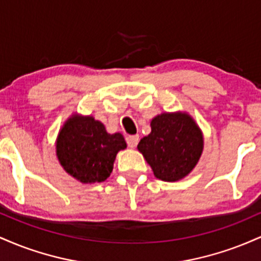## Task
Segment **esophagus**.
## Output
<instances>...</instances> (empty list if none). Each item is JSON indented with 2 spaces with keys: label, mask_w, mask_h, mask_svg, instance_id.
<instances>
[{
  "label": "esophagus",
  "mask_w": 261,
  "mask_h": 261,
  "mask_svg": "<svg viewBox=\"0 0 261 261\" xmlns=\"http://www.w3.org/2000/svg\"><path fill=\"white\" fill-rule=\"evenodd\" d=\"M139 135H133V136H127L126 137V142H127V146L130 148H135L137 146V143H139Z\"/></svg>",
  "instance_id": "esophagus-1"
}]
</instances>
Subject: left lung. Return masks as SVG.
Instances as JSON below:
<instances>
[{
    "instance_id": "8db88e82",
    "label": "left lung",
    "mask_w": 261,
    "mask_h": 261,
    "mask_svg": "<svg viewBox=\"0 0 261 261\" xmlns=\"http://www.w3.org/2000/svg\"><path fill=\"white\" fill-rule=\"evenodd\" d=\"M155 178L178 181L191 173L203 151V135L185 112L162 113L151 120V133L137 145Z\"/></svg>"
}]
</instances>
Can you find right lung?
I'll return each instance as SVG.
<instances>
[{
	"mask_svg": "<svg viewBox=\"0 0 261 261\" xmlns=\"http://www.w3.org/2000/svg\"><path fill=\"white\" fill-rule=\"evenodd\" d=\"M55 145L62 168L83 184L107 180L118 152L126 148L120 133L109 134L103 122L77 113L60 128Z\"/></svg>",
	"mask_w": 261,
	"mask_h": 261,
	"instance_id": "1",
	"label": "right lung"
}]
</instances>
